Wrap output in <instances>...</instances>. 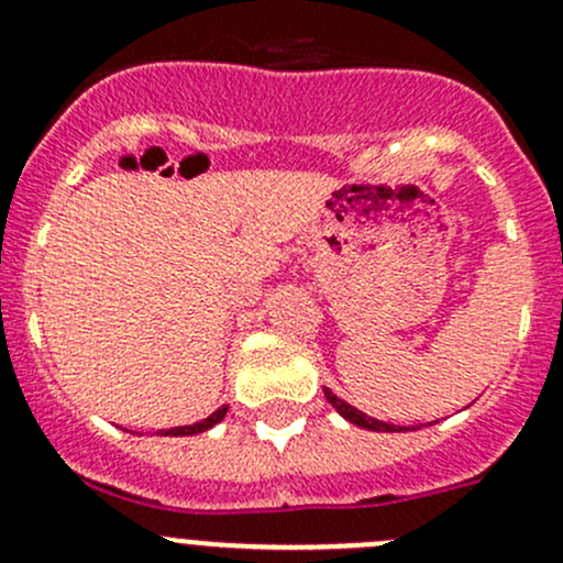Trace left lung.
Wrapping results in <instances>:
<instances>
[{
	"instance_id": "1",
	"label": "left lung",
	"mask_w": 563,
	"mask_h": 563,
	"mask_svg": "<svg viewBox=\"0 0 563 563\" xmlns=\"http://www.w3.org/2000/svg\"><path fill=\"white\" fill-rule=\"evenodd\" d=\"M323 394H327V399H329V405L334 407L336 412H340L342 418H345V421H351V423H356V426H361V429H369V431H410V429H405V426H394V423H383V421H377V418H369V416H364V412L361 410H356V407H351L347 405V401H342V399H336L334 394H331L329 388H323Z\"/></svg>"
}]
</instances>
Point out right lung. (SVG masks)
<instances>
[{
    "instance_id": "add662e5",
    "label": "right lung",
    "mask_w": 563,
    "mask_h": 563,
    "mask_svg": "<svg viewBox=\"0 0 563 563\" xmlns=\"http://www.w3.org/2000/svg\"><path fill=\"white\" fill-rule=\"evenodd\" d=\"M227 410H229V407L223 405L221 410H216V412H212V416H207L205 421H199V423H194V426H175V429H167V431H164V434H167V437H188V434H202V431L212 429V426H216V423H221V421H223V416H227Z\"/></svg>"
}]
</instances>
